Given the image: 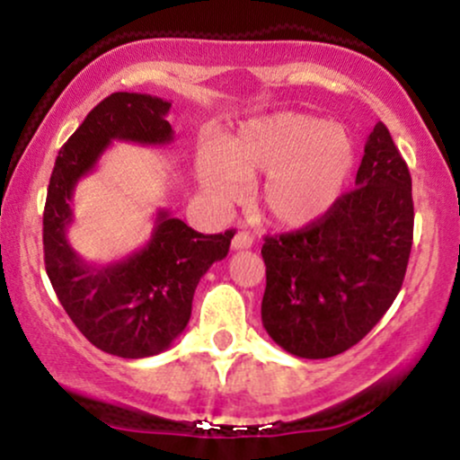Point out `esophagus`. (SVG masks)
<instances>
[{"mask_svg":"<svg viewBox=\"0 0 460 460\" xmlns=\"http://www.w3.org/2000/svg\"><path fill=\"white\" fill-rule=\"evenodd\" d=\"M252 246V237L246 234V231H237L234 235V240H231V248L234 251H246V248Z\"/></svg>","mask_w":460,"mask_h":460,"instance_id":"1","label":"esophagus"}]
</instances>
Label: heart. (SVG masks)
I'll use <instances>...</instances> for the list:
<instances>
[{
  "instance_id": "b5f03b06",
  "label": "heart",
  "mask_w": 460,
  "mask_h": 460,
  "mask_svg": "<svg viewBox=\"0 0 460 460\" xmlns=\"http://www.w3.org/2000/svg\"><path fill=\"white\" fill-rule=\"evenodd\" d=\"M357 149L346 125L303 112L255 116L199 153L200 188L216 203H234L244 179L263 175L260 214L283 229H305L340 203Z\"/></svg>"
}]
</instances>
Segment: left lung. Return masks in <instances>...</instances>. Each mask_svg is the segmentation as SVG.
<instances>
[{
	"label": "left lung",
	"instance_id": "left-lung-1",
	"mask_svg": "<svg viewBox=\"0 0 460 460\" xmlns=\"http://www.w3.org/2000/svg\"><path fill=\"white\" fill-rule=\"evenodd\" d=\"M413 244L409 166L383 123L369 131L355 190L315 225L266 237L261 322L283 350L329 358L361 341L402 288Z\"/></svg>",
	"mask_w": 460,
	"mask_h": 460
}]
</instances>
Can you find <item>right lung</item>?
<instances>
[{
    "mask_svg": "<svg viewBox=\"0 0 460 460\" xmlns=\"http://www.w3.org/2000/svg\"><path fill=\"white\" fill-rule=\"evenodd\" d=\"M171 102L140 93H114L94 105L56 157L43 214L47 277L82 335L108 355H160L181 335L194 289L214 261L229 252V229L203 235L160 209L149 242L112 263H88L68 244L73 192L114 140L171 145Z\"/></svg>",
    "mask_w": 460,
    "mask_h": 460,
    "instance_id": "right-lung-1",
    "label": "right lung"
}]
</instances>
